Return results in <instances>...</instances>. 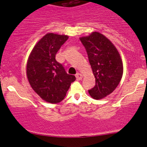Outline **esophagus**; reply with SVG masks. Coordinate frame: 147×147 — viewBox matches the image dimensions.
Returning a JSON list of instances; mask_svg holds the SVG:
<instances>
[{"label":"esophagus","instance_id":"esophagus-1","mask_svg":"<svg viewBox=\"0 0 147 147\" xmlns=\"http://www.w3.org/2000/svg\"><path fill=\"white\" fill-rule=\"evenodd\" d=\"M76 77L77 80H81V79H82V74H77L76 75Z\"/></svg>","mask_w":147,"mask_h":147}]
</instances>
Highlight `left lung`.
<instances>
[{
  "mask_svg": "<svg viewBox=\"0 0 147 147\" xmlns=\"http://www.w3.org/2000/svg\"><path fill=\"white\" fill-rule=\"evenodd\" d=\"M86 50L96 84L89 90L94 99H100L115 90L123 75V64L119 52L108 38L92 32L80 39Z\"/></svg>",
  "mask_w": 147,
  "mask_h": 147,
  "instance_id": "left-lung-1",
  "label": "left lung"
}]
</instances>
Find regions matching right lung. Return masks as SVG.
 Listing matches in <instances>:
<instances>
[{
	"label": "right lung",
	"mask_w": 147,
	"mask_h": 147,
	"mask_svg": "<svg viewBox=\"0 0 147 147\" xmlns=\"http://www.w3.org/2000/svg\"><path fill=\"white\" fill-rule=\"evenodd\" d=\"M67 35L48 33L34 46L27 63V76L34 91L51 103L65 98L76 77L66 72L55 55L68 39Z\"/></svg>",
	"instance_id": "add662e5"
}]
</instances>
